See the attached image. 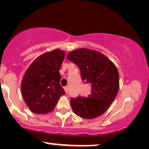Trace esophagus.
Segmentation results:
<instances>
[{"instance_id":"esophagus-1","label":"esophagus","mask_w":149,"mask_h":149,"mask_svg":"<svg viewBox=\"0 0 149 149\" xmlns=\"http://www.w3.org/2000/svg\"><path fill=\"white\" fill-rule=\"evenodd\" d=\"M64 89V91H65V92H66V93H68V87H65Z\"/></svg>"}]
</instances>
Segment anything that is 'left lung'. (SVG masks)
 <instances>
[{"label": "left lung", "mask_w": 149, "mask_h": 149, "mask_svg": "<svg viewBox=\"0 0 149 149\" xmlns=\"http://www.w3.org/2000/svg\"><path fill=\"white\" fill-rule=\"evenodd\" d=\"M67 58L80 68L81 79L91 87L90 94L70 99L74 113L83 119H91L104 113L117 96L119 89V72L115 64L102 53L79 48Z\"/></svg>", "instance_id": "obj_1"}]
</instances>
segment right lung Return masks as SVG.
<instances>
[{
    "label": "right lung",
    "mask_w": 149,
    "mask_h": 149,
    "mask_svg": "<svg viewBox=\"0 0 149 149\" xmlns=\"http://www.w3.org/2000/svg\"><path fill=\"white\" fill-rule=\"evenodd\" d=\"M65 52L56 49L45 53L32 62L24 74L21 91L25 102L32 113L52 112L65 91L60 84V70Z\"/></svg>",
    "instance_id": "1"
}]
</instances>
